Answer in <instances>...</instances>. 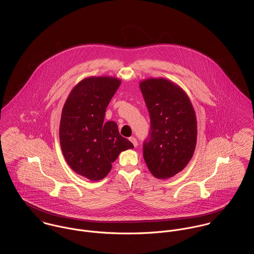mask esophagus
Masks as SVG:
<instances>
[{
  "mask_svg": "<svg viewBox=\"0 0 254 254\" xmlns=\"http://www.w3.org/2000/svg\"><path fill=\"white\" fill-rule=\"evenodd\" d=\"M129 140L131 141V143L134 145V146H137V145H138V141H137V139H136V138L131 137Z\"/></svg>",
  "mask_w": 254,
  "mask_h": 254,
  "instance_id": "obj_1",
  "label": "esophagus"
}]
</instances>
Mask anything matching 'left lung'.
Listing matches in <instances>:
<instances>
[{"instance_id":"obj_1","label":"left lung","mask_w":254,"mask_h":254,"mask_svg":"<svg viewBox=\"0 0 254 254\" xmlns=\"http://www.w3.org/2000/svg\"><path fill=\"white\" fill-rule=\"evenodd\" d=\"M140 89L150 118L143 145L145 163L154 177H173L187 166L195 148L194 109L185 91L165 78L144 80Z\"/></svg>"}]
</instances>
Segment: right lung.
<instances>
[{"label":"right lung","instance_id":"1","mask_svg":"<svg viewBox=\"0 0 254 254\" xmlns=\"http://www.w3.org/2000/svg\"><path fill=\"white\" fill-rule=\"evenodd\" d=\"M120 84L109 76L85 78L73 88L63 109L60 143L64 156L74 172L91 181L105 178L119 153L134 147L119 134L114 121L104 122Z\"/></svg>","mask_w":254,"mask_h":254}]
</instances>
